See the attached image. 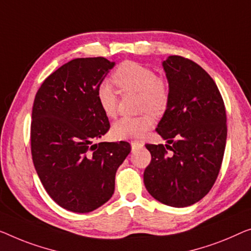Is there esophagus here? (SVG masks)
<instances>
[{"label": "esophagus", "mask_w": 251, "mask_h": 251, "mask_svg": "<svg viewBox=\"0 0 251 251\" xmlns=\"http://www.w3.org/2000/svg\"><path fill=\"white\" fill-rule=\"evenodd\" d=\"M130 145H132V151H135V150H137V149L143 148V144L140 143V142H132Z\"/></svg>", "instance_id": "34e87169"}]
</instances>
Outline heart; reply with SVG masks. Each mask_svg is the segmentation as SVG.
I'll list each match as a JSON object with an SVG mask.
<instances>
[{
    "label": "heart",
    "instance_id": "obj_1",
    "mask_svg": "<svg viewBox=\"0 0 251 251\" xmlns=\"http://www.w3.org/2000/svg\"><path fill=\"white\" fill-rule=\"evenodd\" d=\"M114 80L122 91L140 93V108L148 113L137 117L121 118L115 123L113 134L122 140H140L154 124V117L150 111L155 115L166 111L169 103V87L163 78L155 75L153 70L130 61L122 63L116 69ZM97 100L104 115L108 117L117 115V92L109 83L103 82L99 85Z\"/></svg>",
    "mask_w": 251,
    "mask_h": 251
}]
</instances>
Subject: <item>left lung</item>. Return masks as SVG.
Here are the masks:
<instances>
[{"instance_id":"obj_1","label":"left lung","mask_w":251,"mask_h":251,"mask_svg":"<svg viewBox=\"0 0 251 251\" xmlns=\"http://www.w3.org/2000/svg\"><path fill=\"white\" fill-rule=\"evenodd\" d=\"M162 67L170 96L156 132L168 144L145 145L152 160L144 185L160 203L186 207L206 195L218 178L226 143V107L215 82L195 62L173 55Z\"/></svg>"}]
</instances>
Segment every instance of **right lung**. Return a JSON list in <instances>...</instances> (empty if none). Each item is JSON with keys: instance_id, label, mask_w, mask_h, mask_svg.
<instances>
[{"instance_id": "add662e5", "label": "right lung", "mask_w": 251, "mask_h": 251, "mask_svg": "<svg viewBox=\"0 0 251 251\" xmlns=\"http://www.w3.org/2000/svg\"><path fill=\"white\" fill-rule=\"evenodd\" d=\"M115 64L104 57L72 59L35 97L32 161L48 195L67 211L89 213L109 201L116 171L130 152L125 141L93 143L110 128L97 90Z\"/></svg>"}]
</instances>
